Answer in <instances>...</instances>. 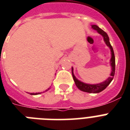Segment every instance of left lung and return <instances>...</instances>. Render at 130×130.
<instances>
[{
  "label": "left lung",
  "instance_id": "8db88e82",
  "mask_svg": "<svg viewBox=\"0 0 130 130\" xmlns=\"http://www.w3.org/2000/svg\"><path fill=\"white\" fill-rule=\"evenodd\" d=\"M92 27L93 29L96 30L100 34L103 36L104 38V40H105V43L107 44V45L110 48L111 51V65L112 67V71H111V75L106 81L103 82L101 84H87L83 83L82 82L79 81L78 79L75 77V75L73 74V69L72 67L71 69V72H72V76H73V80L75 82V84L76 86L80 90L83 91V92H86L88 93H99L101 91H103V90H105L107 88L109 84L111 82V81L113 80V77L115 75V55H114V52H113V47L111 46L110 42H109V36L107 35V34L104 31L103 29H101L99 26H97L96 25H92Z\"/></svg>",
  "mask_w": 130,
  "mask_h": 130
}]
</instances>
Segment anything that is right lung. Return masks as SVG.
<instances>
[{"instance_id": "1", "label": "right lung", "mask_w": 130, "mask_h": 130, "mask_svg": "<svg viewBox=\"0 0 130 130\" xmlns=\"http://www.w3.org/2000/svg\"><path fill=\"white\" fill-rule=\"evenodd\" d=\"M49 89V88H48ZM38 94H39V93H38ZM37 93H36V94H34V93H31L30 94H32V95H36V94H38Z\"/></svg>"}]
</instances>
